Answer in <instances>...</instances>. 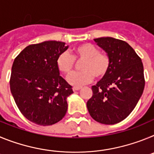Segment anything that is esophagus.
Returning <instances> with one entry per match:
<instances>
[{
    "mask_svg": "<svg viewBox=\"0 0 154 154\" xmlns=\"http://www.w3.org/2000/svg\"><path fill=\"white\" fill-rule=\"evenodd\" d=\"M82 89L81 86H74L73 87V91H78Z\"/></svg>",
    "mask_w": 154,
    "mask_h": 154,
    "instance_id": "obj_1",
    "label": "esophagus"
}]
</instances>
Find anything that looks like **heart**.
Returning a JSON list of instances; mask_svg holds the SVG:
<instances>
[{
  "mask_svg": "<svg viewBox=\"0 0 154 154\" xmlns=\"http://www.w3.org/2000/svg\"><path fill=\"white\" fill-rule=\"evenodd\" d=\"M72 55L67 51L62 52L58 55L56 65L58 70L64 74H69L73 70L75 60L82 61L80 72L72 73L68 77L69 83L74 85H82L89 83L93 80L94 76L102 79L109 72L112 60L106 52H101L96 46L90 43H85L76 46Z\"/></svg>",
  "mask_w": 154,
  "mask_h": 154,
  "instance_id": "b5f03b06",
  "label": "heart"
}]
</instances>
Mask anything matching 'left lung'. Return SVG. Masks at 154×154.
Returning <instances> with one entry per match:
<instances>
[{"label":"left lung","mask_w":154,"mask_h":154,"mask_svg":"<svg viewBox=\"0 0 154 154\" xmlns=\"http://www.w3.org/2000/svg\"><path fill=\"white\" fill-rule=\"evenodd\" d=\"M111 57L105 77L92 86L87 102L90 116L103 124L112 125L126 119L137 106L145 86L141 58L126 42L110 37L94 39Z\"/></svg>","instance_id":"obj_1"}]
</instances>
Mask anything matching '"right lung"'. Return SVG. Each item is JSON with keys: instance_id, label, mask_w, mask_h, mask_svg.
<instances>
[{"instance_id": "add662e5", "label": "right lung", "mask_w": 154, "mask_h": 154, "mask_svg": "<svg viewBox=\"0 0 154 154\" xmlns=\"http://www.w3.org/2000/svg\"><path fill=\"white\" fill-rule=\"evenodd\" d=\"M65 43L48 41L27 46L12 65L10 89L17 108L28 120L50 126L67 112L72 86L59 75L57 58L66 51Z\"/></svg>"}]
</instances>
